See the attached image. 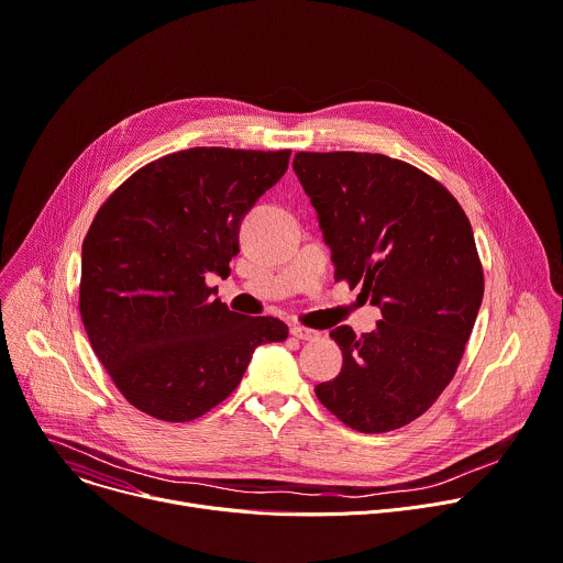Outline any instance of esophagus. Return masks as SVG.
I'll use <instances>...</instances> for the list:
<instances>
[{"label":"esophagus","instance_id":"obj_1","mask_svg":"<svg viewBox=\"0 0 563 563\" xmlns=\"http://www.w3.org/2000/svg\"><path fill=\"white\" fill-rule=\"evenodd\" d=\"M291 336L298 341H314V339H319V332L310 330V328H302V325H294Z\"/></svg>","mask_w":563,"mask_h":563}]
</instances>
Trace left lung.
Listing matches in <instances>:
<instances>
[{"label":"left lung","mask_w":563,"mask_h":563,"mask_svg":"<svg viewBox=\"0 0 563 563\" xmlns=\"http://www.w3.org/2000/svg\"><path fill=\"white\" fill-rule=\"evenodd\" d=\"M334 278L382 310L375 332H330L341 373L317 397L343 424L386 433L413 422L453 379L483 302L474 231L455 197L420 168L371 152H296Z\"/></svg>","instance_id":"8db88e82"}]
</instances>
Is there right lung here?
Segmentation results:
<instances>
[{
    "mask_svg": "<svg viewBox=\"0 0 563 563\" xmlns=\"http://www.w3.org/2000/svg\"><path fill=\"white\" fill-rule=\"evenodd\" d=\"M291 150L188 147L125 179L98 209L80 267V317L123 397L164 422H190L240 384L253 350L287 339L274 317L231 312L209 274L227 278L238 233Z\"/></svg>",
    "mask_w": 563,
    "mask_h": 563,
    "instance_id": "1",
    "label": "right lung"
}]
</instances>
